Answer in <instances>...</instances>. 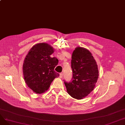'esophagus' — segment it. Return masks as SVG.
Listing matches in <instances>:
<instances>
[{"label": "esophagus", "mask_w": 125, "mask_h": 125, "mask_svg": "<svg viewBox=\"0 0 125 125\" xmlns=\"http://www.w3.org/2000/svg\"><path fill=\"white\" fill-rule=\"evenodd\" d=\"M59 77H60V78H62L63 77V73H60V75H59Z\"/></svg>", "instance_id": "obj_1"}]
</instances>
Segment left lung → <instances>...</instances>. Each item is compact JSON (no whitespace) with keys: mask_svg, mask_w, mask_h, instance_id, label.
Segmentation results:
<instances>
[{"mask_svg":"<svg viewBox=\"0 0 125 125\" xmlns=\"http://www.w3.org/2000/svg\"><path fill=\"white\" fill-rule=\"evenodd\" d=\"M71 58L73 77L70 82H64L68 93L75 99H81L95 88L99 76L98 66L90 52L83 48H76Z\"/></svg>","mask_w":125,"mask_h":125,"instance_id":"1","label":"left lung"}]
</instances>
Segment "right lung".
Segmentation results:
<instances>
[{"label": "right lung", "mask_w": 125, "mask_h": 125, "mask_svg": "<svg viewBox=\"0 0 125 125\" xmlns=\"http://www.w3.org/2000/svg\"><path fill=\"white\" fill-rule=\"evenodd\" d=\"M54 49L46 43L33 47L26 56L23 66L24 80L29 88L36 94L48 90L54 78L59 74L54 70L58 59L51 58Z\"/></svg>", "instance_id": "obj_1"}]
</instances>
